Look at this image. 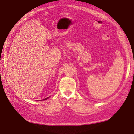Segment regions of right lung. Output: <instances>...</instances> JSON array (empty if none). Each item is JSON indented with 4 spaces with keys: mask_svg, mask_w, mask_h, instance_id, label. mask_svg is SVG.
Masks as SVG:
<instances>
[{
    "mask_svg": "<svg viewBox=\"0 0 134 134\" xmlns=\"http://www.w3.org/2000/svg\"><path fill=\"white\" fill-rule=\"evenodd\" d=\"M50 96L49 97H47V98H45V99H43V100H47L48 98H49V97H50Z\"/></svg>",
    "mask_w": 134,
    "mask_h": 134,
    "instance_id": "add662e5",
    "label": "right lung"
}]
</instances>
